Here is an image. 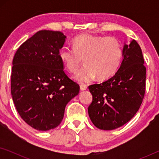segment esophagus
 I'll list each match as a JSON object with an SVG mask.
<instances>
[{"label":"esophagus","mask_w":159,"mask_h":159,"mask_svg":"<svg viewBox=\"0 0 159 159\" xmlns=\"http://www.w3.org/2000/svg\"><path fill=\"white\" fill-rule=\"evenodd\" d=\"M80 90H85L86 89H87V88H88V87H87V85H85V84H81L80 85Z\"/></svg>","instance_id":"obj_1"}]
</instances>
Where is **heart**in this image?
<instances>
[{
  "mask_svg": "<svg viewBox=\"0 0 159 159\" xmlns=\"http://www.w3.org/2000/svg\"><path fill=\"white\" fill-rule=\"evenodd\" d=\"M73 48L63 47L58 56L69 72L75 73L82 64L75 79L88 82L96 77L99 80L111 77L119 70L123 58V47L113 37L83 34L74 39Z\"/></svg>",
  "mask_w": 159,
  "mask_h": 159,
  "instance_id": "1",
  "label": "heart"
}]
</instances>
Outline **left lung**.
<instances>
[{
  "label": "left lung",
  "mask_w": 159,
  "mask_h": 159,
  "mask_svg": "<svg viewBox=\"0 0 159 159\" xmlns=\"http://www.w3.org/2000/svg\"><path fill=\"white\" fill-rule=\"evenodd\" d=\"M123 57L112 77L88 87L93 95L88 114L98 129L111 130L125 125L138 112L144 98L146 68L136 40L125 44Z\"/></svg>",
  "instance_id": "1"
}]
</instances>
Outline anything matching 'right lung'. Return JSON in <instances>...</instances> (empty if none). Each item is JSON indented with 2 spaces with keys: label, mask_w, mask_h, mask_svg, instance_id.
I'll return each mask as SVG.
<instances>
[{
  "label": "right lung",
  "mask_w": 159,
  "mask_h": 159,
  "mask_svg": "<svg viewBox=\"0 0 159 159\" xmlns=\"http://www.w3.org/2000/svg\"><path fill=\"white\" fill-rule=\"evenodd\" d=\"M65 40L61 32L40 30L19 46L13 58V101L21 119L35 129L58 127L66 104L80 92L58 56Z\"/></svg>",
  "instance_id": "right-lung-1"
}]
</instances>
